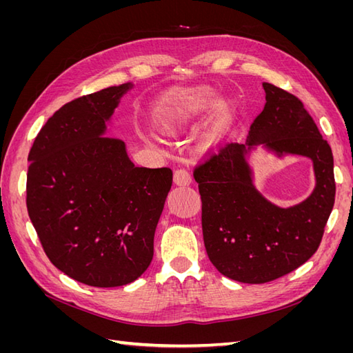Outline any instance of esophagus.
<instances>
[{
    "mask_svg": "<svg viewBox=\"0 0 353 353\" xmlns=\"http://www.w3.org/2000/svg\"><path fill=\"white\" fill-rule=\"evenodd\" d=\"M174 181L176 185H190L193 178L187 169H176L174 172Z\"/></svg>",
    "mask_w": 353,
    "mask_h": 353,
    "instance_id": "obj_1",
    "label": "esophagus"
}]
</instances>
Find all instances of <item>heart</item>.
<instances>
[{
	"instance_id": "heart-1",
	"label": "heart",
	"mask_w": 353,
	"mask_h": 353,
	"mask_svg": "<svg viewBox=\"0 0 353 353\" xmlns=\"http://www.w3.org/2000/svg\"><path fill=\"white\" fill-rule=\"evenodd\" d=\"M212 101L213 94L208 90L184 94L166 105L160 122L165 130H183L205 114Z\"/></svg>"
}]
</instances>
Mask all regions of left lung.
Masks as SVG:
<instances>
[{"label":"left lung","mask_w":353,"mask_h":353,"mask_svg":"<svg viewBox=\"0 0 353 353\" xmlns=\"http://www.w3.org/2000/svg\"><path fill=\"white\" fill-rule=\"evenodd\" d=\"M266 103L250 126L249 145L312 159L316 187L301 205L279 208L252 185L245 147L228 143L194 166L201 230L213 266L231 280L262 284L294 271L318 250L334 206L330 144L296 95L263 82Z\"/></svg>","instance_id":"obj_1"}]
</instances>
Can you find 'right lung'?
<instances>
[{"mask_svg":"<svg viewBox=\"0 0 353 353\" xmlns=\"http://www.w3.org/2000/svg\"><path fill=\"white\" fill-rule=\"evenodd\" d=\"M130 83L66 103L28 156L26 208L51 263L92 287L137 280L153 259L170 168L135 166L105 121Z\"/></svg>","mask_w":353,"mask_h":353,"instance_id":"obj_1","label":"right lung"}]
</instances>
